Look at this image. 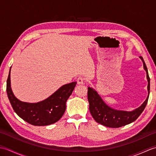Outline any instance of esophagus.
I'll return each mask as SVG.
<instances>
[{
    "instance_id": "obj_1",
    "label": "esophagus",
    "mask_w": 156,
    "mask_h": 156,
    "mask_svg": "<svg viewBox=\"0 0 156 156\" xmlns=\"http://www.w3.org/2000/svg\"><path fill=\"white\" fill-rule=\"evenodd\" d=\"M84 82V79L82 77H78L77 78V83L78 84H83Z\"/></svg>"
}]
</instances>
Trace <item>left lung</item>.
Listing matches in <instances>:
<instances>
[{"mask_svg":"<svg viewBox=\"0 0 156 156\" xmlns=\"http://www.w3.org/2000/svg\"><path fill=\"white\" fill-rule=\"evenodd\" d=\"M144 64V68L146 72L147 80V97L140 107L131 111H121L109 107L102 100L101 96L93 88H88V100L89 110L94 120L105 127L118 128L130 124L140 117L147 103L150 89V78L149 77L147 68L142 57H140Z\"/></svg>","mask_w":156,"mask_h":156,"instance_id":"obj_1","label":"left lung"}]
</instances>
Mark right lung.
Instances as JSON below:
<instances>
[{"instance_id": "add662e5", "label": "right lung", "mask_w": 156, "mask_h": 156, "mask_svg": "<svg viewBox=\"0 0 156 156\" xmlns=\"http://www.w3.org/2000/svg\"><path fill=\"white\" fill-rule=\"evenodd\" d=\"M11 68L6 81V92L13 110L19 117L35 126H45L58 121L66 111V103L77 82L62 86L54 93L38 102L21 101L13 94L11 87Z\"/></svg>"}]
</instances>
